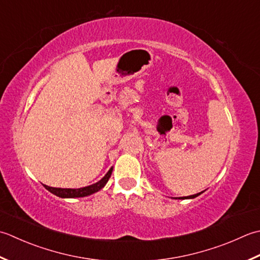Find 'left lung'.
<instances>
[{
    "label": "left lung",
    "instance_id": "left-lung-1",
    "mask_svg": "<svg viewBox=\"0 0 260 260\" xmlns=\"http://www.w3.org/2000/svg\"><path fill=\"white\" fill-rule=\"evenodd\" d=\"M203 192H201V193H198V194H194V195H189V197H183V198H178L179 200H186V199H194V198H197V197H199V195H201L202 194Z\"/></svg>",
    "mask_w": 260,
    "mask_h": 260
}]
</instances>
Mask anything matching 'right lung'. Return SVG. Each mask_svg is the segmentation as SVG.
<instances>
[{"label": "right lung", "mask_w": 260, "mask_h": 260, "mask_svg": "<svg viewBox=\"0 0 260 260\" xmlns=\"http://www.w3.org/2000/svg\"><path fill=\"white\" fill-rule=\"evenodd\" d=\"M112 171H113V167H111L109 169V172L104 175V177L101 178L99 182L94 183L92 185H88V186H85V187L60 188V187H50V186H47V185H44V186L46 189H48L50 193L55 194L56 197L61 198V199H75V198L88 197V195H92L94 193L99 192L100 189H102L105 186V184L108 183L109 178L111 177Z\"/></svg>", "instance_id": "1"}]
</instances>
